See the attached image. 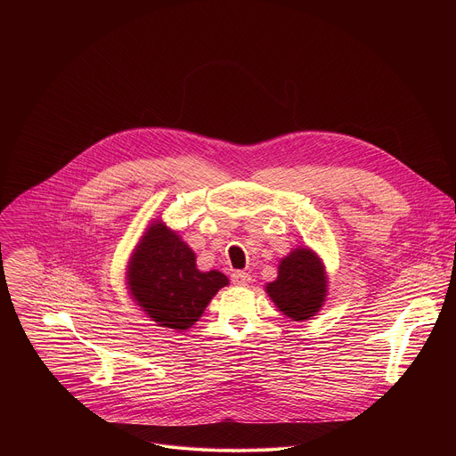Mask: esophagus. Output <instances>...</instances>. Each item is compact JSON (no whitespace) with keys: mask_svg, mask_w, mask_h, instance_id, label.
<instances>
[{"mask_svg":"<svg viewBox=\"0 0 456 456\" xmlns=\"http://www.w3.org/2000/svg\"><path fill=\"white\" fill-rule=\"evenodd\" d=\"M231 280L234 285H247L250 281V274L245 271H236L231 274Z\"/></svg>","mask_w":456,"mask_h":456,"instance_id":"esophagus-1","label":"esophagus"}]
</instances>
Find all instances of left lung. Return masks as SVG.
I'll return each instance as SVG.
<instances>
[{
    "mask_svg": "<svg viewBox=\"0 0 456 456\" xmlns=\"http://www.w3.org/2000/svg\"><path fill=\"white\" fill-rule=\"evenodd\" d=\"M278 278L267 283V294L290 319L305 321L319 312L327 297V273L319 256L310 248H294L278 267Z\"/></svg>",
    "mask_w": 456,
    "mask_h": 456,
    "instance_id": "8db88e82",
    "label": "left lung"
}]
</instances>
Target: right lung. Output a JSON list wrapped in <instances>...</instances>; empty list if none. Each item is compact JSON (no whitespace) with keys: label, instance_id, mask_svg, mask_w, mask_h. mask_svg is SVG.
Returning <instances> with one entry per match:
<instances>
[{"label":"right lung","instance_id":"1","mask_svg":"<svg viewBox=\"0 0 456 456\" xmlns=\"http://www.w3.org/2000/svg\"><path fill=\"white\" fill-rule=\"evenodd\" d=\"M127 289L159 327L187 330L229 285L218 271L197 269V256L162 222L148 227L127 264Z\"/></svg>","mask_w":456,"mask_h":456}]
</instances>
